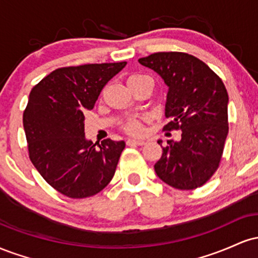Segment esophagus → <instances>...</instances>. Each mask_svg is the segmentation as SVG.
Here are the masks:
<instances>
[{
  "mask_svg": "<svg viewBox=\"0 0 258 258\" xmlns=\"http://www.w3.org/2000/svg\"><path fill=\"white\" fill-rule=\"evenodd\" d=\"M144 143L146 142L142 141V139H128L127 141V144H130V146H143Z\"/></svg>",
  "mask_w": 258,
  "mask_h": 258,
  "instance_id": "obj_1",
  "label": "esophagus"
}]
</instances>
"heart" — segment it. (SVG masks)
<instances>
[{"instance_id":"obj_1","label":"heart","mask_w":258,"mask_h":258,"mask_svg":"<svg viewBox=\"0 0 258 258\" xmlns=\"http://www.w3.org/2000/svg\"><path fill=\"white\" fill-rule=\"evenodd\" d=\"M142 76H144V75H132V76H130L128 80L142 78ZM123 128H125L126 132L132 133V135H139V133L142 132V130H143L142 128V125L139 123V121H137V120L127 121V122L125 123V126H123Z\"/></svg>"}]
</instances>
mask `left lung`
<instances>
[{"mask_svg":"<svg viewBox=\"0 0 258 258\" xmlns=\"http://www.w3.org/2000/svg\"><path fill=\"white\" fill-rule=\"evenodd\" d=\"M167 85L165 132L182 131L179 142L162 148L155 172L180 190L199 188L216 172L228 135V93L220 76L203 60L182 52H158L139 58ZM159 144L162 141L158 142Z\"/></svg>","mask_w":258,"mask_h":258,"instance_id":"8db88e82","label":"left lung"}]
</instances>
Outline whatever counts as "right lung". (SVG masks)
I'll use <instances>...</instances> for the list:
<instances>
[{"label":"right lung","mask_w":258,"mask_h":258,"mask_svg":"<svg viewBox=\"0 0 258 258\" xmlns=\"http://www.w3.org/2000/svg\"><path fill=\"white\" fill-rule=\"evenodd\" d=\"M126 64L59 68L32 87L23 114L29 158L65 197L98 194L114 177L125 142L108 138L97 148L85 137L84 112L94 108L103 87Z\"/></svg>","instance_id":"right-lung-1"}]
</instances>
